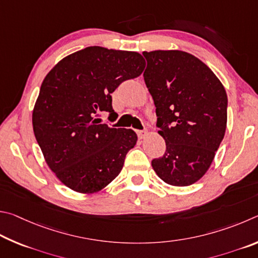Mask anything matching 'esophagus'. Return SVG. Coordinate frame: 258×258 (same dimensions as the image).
Returning <instances> with one entry per match:
<instances>
[{
    "mask_svg": "<svg viewBox=\"0 0 258 258\" xmlns=\"http://www.w3.org/2000/svg\"><path fill=\"white\" fill-rule=\"evenodd\" d=\"M147 130H137V135H138V138H145L147 136Z\"/></svg>",
    "mask_w": 258,
    "mask_h": 258,
    "instance_id": "1",
    "label": "esophagus"
}]
</instances>
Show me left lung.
Instances as JSON below:
<instances>
[{
	"instance_id": "1",
	"label": "left lung",
	"mask_w": 258,
	"mask_h": 258,
	"mask_svg": "<svg viewBox=\"0 0 258 258\" xmlns=\"http://www.w3.org/2000/svg\"><path fill=\"white\" fill-rule=\"evenodd\" d=\"M144 80L156 107L164 155L152 161L164 182L184 187L198 181L214 160L227 128L223 85L200 58L183 51L143 52Z\"/></svg>"
}]
</instances>
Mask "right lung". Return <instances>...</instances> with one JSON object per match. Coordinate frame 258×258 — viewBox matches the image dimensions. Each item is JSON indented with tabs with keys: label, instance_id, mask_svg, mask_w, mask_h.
I'll return each mask as SVG.
<instances>
[{
	"label": "right lung",
	"instance_id": "add662e5",
	"mask_svg": "<svg viewBox=\"0 0 258 258\" xmlns=\"http://www.w3.org/2000/svg\"><path fill=\"white\" fill-rule=\"evenodd\" d=\"M144 68L137 52L89 46L62 58L45 77L33 111L34 134L49 169L72 190L97 192L119 175L137 135L98 117L116 114L111 94Z\"/></svg>",
	"mask_w": 258,
	"mask_h": 258
}]
</instances>
